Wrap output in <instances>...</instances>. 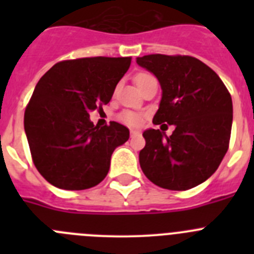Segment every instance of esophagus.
I'll return each instance as SVG.
<instances>
[{"mask_svg": "<svg viewBox=\"0 0 254 254\" xmlns=\"http://www.w3.org/2000/svg\"><path fill=\"white\" fill-rule=\"evenodd\" d=\"M140 133V131H137V129H131V136L133 137V136H136V134Z\"/></svg>", "mask_w": 254, "mask_h": 254, "instance_id": "34e87169", "label": "esophagus"}]
</instances>
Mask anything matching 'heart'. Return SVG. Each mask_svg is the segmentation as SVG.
<instances>
[{
	"label": "heart",
	"mask_w": 254,
	"mask_h": 254,
	"mask_svg": "<svg viewBox=\"0 0 254 254\" xmlns=\"http://www.w3.org/2000/svg\"><path fill=\"white\" fill-rule=\"evenodd\" d=\"M151 77L152 76L149 75V73H138L136 76V84H137V86H140V85H142L143 82ZM120 121H122L123 123L128 126H138L141 121H142V118H141L140 114L133 113V112H123L120 116Z\"/></svg>",
	"instance_id": "b5f03b06"
}]
</instances>
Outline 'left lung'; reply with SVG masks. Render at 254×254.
<instances>
[{
  "instance_id": "obj_1",
  "label": "left lung",
  "mask_w": 254,
  "mask_h": 254,
  "mask_svg": "<svg viewBox=\"0 0 254 254\" xmlns=\"http://www.w3.org/2000/svg\"><path fill=\"white\" fill-rule=\"evenodd\" d=\"M138 66L158 78L161 100L154 125H174L172 136L143 131V174L161 188L186 190L210 178L228 151L233 123L232 96L215 71L190 56L149 55Z\"/></svg>"
}]
</instances>
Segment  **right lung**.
Segmentation results:
<instances>
[{"label":"right lung","mask_w":254,"mask_h":254,"mask_svg":"<svg viewBox=\"0 0 254 254\" xmlns=\"http://www.w3.org/2000/svg\"><path fill=\"white\" fill-rule=\"evenodd\" d=\"M131 57L58 62L34 89L24 128L38 172L55 187L87 190L107 177L114 150L129 137L121 123L99 128L90 112L111 102Z\"/></svg>","instance_id":"1"}]
</instances>
